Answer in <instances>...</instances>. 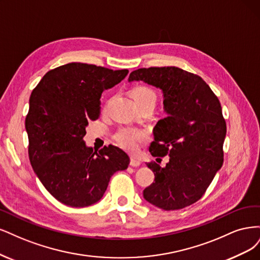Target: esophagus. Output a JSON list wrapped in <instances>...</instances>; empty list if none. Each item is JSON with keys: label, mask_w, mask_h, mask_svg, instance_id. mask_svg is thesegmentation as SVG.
<instances>
[{"label": "esophagus", "mask_w": 260, "mask_h": 260, "mask_svg": "<svg viewBox=\"0 0 260 260\" xmlns=\"http://www.w3.org/2000/svg\"><path fill=\"white\" fill-rule=\"evenodd\" d=\"M131 166H133V167H138V166H140V161L139 160H137V158H135V157H131Z\"/></svg>", "instance_id": "1"}]
</instances>
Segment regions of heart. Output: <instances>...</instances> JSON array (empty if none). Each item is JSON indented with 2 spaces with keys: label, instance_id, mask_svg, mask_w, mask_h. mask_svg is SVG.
Segmentation results:
<instances>
[{
  "label": "heart",
  "instance_id": "b5f03b06",
  "mask_svg": "<svg viewBox=\"0 0 260 260\" xmlns=\"http://www.w3.org/2000/svg\"><path fill=\"white\" fill-rule=\"evenodd\" d=\"M133 96L135 98L137 104L145 103V102H156V95L154 90L148 86H138L133 90ZM147 138V134L144 131L125 127L118 132L115 135L116 141L119 145L128 151H136L139 147V144L145 141Z\"/></svg>",
  "mask_w": 260,
  "mask_h": 260
}]
</instances>
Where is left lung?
<instances>
[{
    "label": "left lung",
    "instance_id": "1",
    "mask_svg": "<svg viewBox=\"0 0 260 260\" xmlns=\"http://www.w3.org/2000/svg\"><path fill=\"white\" fill-rule=\"evenodd\" d=\"M142 81L160 88L166 118L153 128V156H170L161 167L147 166L154 182L144 198L164 211H176L196 203L211 185L223 163L225 121L218 98L202 78L177 67L141 68L129 74L128 82Z\"/></svg>",
    "mask_w": 260,
    "mask_h": 260
}]
</instances>
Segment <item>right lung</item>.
Returning a JSON list of instances; mask_svg holds the SVG:
<instances>
[{
	"instance_id": "right-lung-1",
	"label": "right lung",
	"mask_w": 260,
	"mask_h": 260,
	"mask_svg": "<svg viewBox=\"0 0 260 260\" xmlns=\"http://www.w3.org/2000/svg\"><path fill=\"white\" fill-rule=\"evenodd\" d=\"M127 73L71 62L48 71L32 90L26 118L30 163L46 190L64 205L97 203L111 176L128 167L122 149L110 145L97 152L83 139L88 122L99 118L103 91Z\"/></svg>"
}]
</instances>
